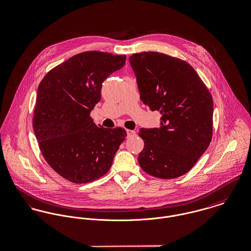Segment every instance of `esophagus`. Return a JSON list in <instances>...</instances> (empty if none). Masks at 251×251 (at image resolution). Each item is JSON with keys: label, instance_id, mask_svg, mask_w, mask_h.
I'll return each instance as SVG.
<instances>
[{"label": "esophagus", "instance_id": "1", "mask_svg": "<svg viewBox=\"0 0 251 251\" xmlns=\"http://www.w3.org/2000/svg\"><path fill=\"white\" fill-rule=\"evenodd\" d=\"M126 133H127V136L128 137H131V136L135 135V131H132V130H126Z\"/></svg>", "mask_w": 251, "mask_h": 251}]
</instances>
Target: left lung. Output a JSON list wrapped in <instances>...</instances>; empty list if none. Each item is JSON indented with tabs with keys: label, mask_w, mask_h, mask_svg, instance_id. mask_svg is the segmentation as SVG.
<instances>
[{
	"label": "left lung",
	"mask_w": 251,
	"mask_h": 251,
	"mask_svg": "<svg viewBox=\"0 0 251 251\" xmlns=\"http://www.w3.org/2000/svg\"><path fill=\"white\" fill-rule=\"evenodd\" d=\"M140 100L160 113L159 128H140L144 148L140 167L159 178L187 173L212 138V97L193 68L159 52L135 53L129 58Z\"/></svg>",
	"instance_id": "left-lung-1"
}]
</instances>
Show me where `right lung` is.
Returning <instances> with one entry per match:
<instances>
[{"label": "right lung", "instance_id": "1", "mask_svg": "<svg viewBox=\"0 0 251 251\" xmlns=\"http://www.w3.org/2000/svg\"><path fill=\"white\" fill-rule=\"evenodd\" d=\"M126 63V55L86 51L50 71L41 81L33 130L50 166L74 183L94 181L107 173L123 128L107 129L90 116L101 98L102 83Z\"/></svg>", "mask_w": 251, "mask_h": 251}]
</instances>
